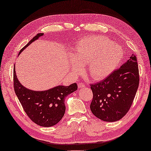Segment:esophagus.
<instances>
[{"mask_svg": "<svg viewBox=\"0 0 151 151\" xmlns=\"http://www.w3.org/2000/svg\"><path fill=\"white\" fill-rule=\"evenodd\" d=\"M78 88H85L86 87V85L85 84H83V83H78Z\"/></svg>", "mask_w": 151, "mask_h": 151, "instance_id": "esophagus-1", "label": "esophagus"}]
</instances>
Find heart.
I'll list each match as a JSON object with an SVG mask.
<instances>
[{"instance_id": "b5f03b06", "label": "heart", "mask_w": 151, "mask_h": 151, "mask_svg": "<svg viewBox=\"0 0 151 151\" xmlns=\"http://www.w3.org/2000/svg\"><path fill=\"white\" fill-rule=\"evenodd\" d=\"M121 50L111 40L101 35L86 37L78 43L75 57L70 55L71 68L79 73L82 65L87 64V75L91 80H101L108 76L120 62Z\"/></svg>"}]
</instances>
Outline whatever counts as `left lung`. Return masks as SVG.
Wrapping results in <instances>:
<instances>
[{
	"instance_id": "8db88e82",
	"label": "left lung",
	"mask_w": 151,
	"mask_h": 151,
	"mask_svg": "<svg viewBox=\"0 0 151 151\" xmlns=\"http://www.w3.org/2000/svg\"><path fill=\"white\" fill-rule=\"evenodd\" d=\"M137 60L132 54L118 70L99 83L91 85L93 97L92 113L106 122H116L127 114L134 99L139 72Z\"/></svg>"
}]
</instances>
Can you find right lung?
<instances>
[{
  "mask_svg": "<svg viewBox=\"0 0 151 151\" xmlns=\"http://www.w3.org/2000/svg\"><path fill=\"white\" fill-rule=\"evenodd\" d=\"M43 35V33L37 34L20 50L19 54ZM13 81L14 89L24 111L33 122L44 127L53 126L61 120L65 113V97L77 90L78 87L76 83H73L69 86L58 85L45 91L29 89L17 79L15 66Z\"/></svg>",
  "mask_w": 151,
  "mask_h": 151,
  "instance_id": "obj_1",
  "label": "right lung"
}]
</instances>
